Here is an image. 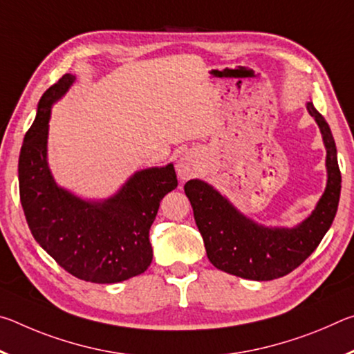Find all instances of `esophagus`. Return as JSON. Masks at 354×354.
Wrapping results in <instances>:
<instances>
[{"label":"esophagus","instance_id":"obj_1","mask_svg":"<svg viewBox=\"0 0 354 354\" xmlns=\"http://www.w3.org/2000/svg\"><path fill=\"white\" fill-rule=\"evenodd\" d=\"M176 170H178V176L183 179V181H187L192 176L196 175V171H198V167H196L195 160L190 159L189 156H184L179 160L178 165H176Z\"/></svg>","mask_w":354,"mask_h":354}]
</instances>
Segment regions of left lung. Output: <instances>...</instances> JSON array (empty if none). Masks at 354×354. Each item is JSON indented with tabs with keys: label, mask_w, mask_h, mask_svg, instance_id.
Instances as JSON below:
<instances>
[{
	"label": "left lung",
	"mask_w": 354,
	"mask_h": 354,
	"mask_svg": "<svg viewBox=\"0 0 354 354\" xmlns=\"http://www.w3.org/2000/svg\"><path fill=\"white\" fill-rule=\"evenodd\" d=\"M326 148L328 183L309 217L295 227L257 225L241 214L212 185L200 179L185 183L184 192L194 209L209 261L218 270L245 279L270 281L295 270L319 247L331 226L340 198L337 149L326 120L308 101Z\"/></svg>",
	"instance_id": "left-lung-1"
}]
</instances>
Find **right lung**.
<instances>
[{
  "label": "right lung",
  "mask_w": 354,
  "mask_h": 354,
  "mask_svg": "<svg viewBox=\"0 0 354 354\" xmlns=\"http://www.w3.org/2000/svg\"><path fill=\"white\" fill-rule=\"evenodd\" d=\"M73 81V75H64L39 101L20 151V201L34 239L64 270L91 283H120L153 261L149 227L160 200L176 189L175 167L136 171L103 201H86L59 187L46 162L48 123L51 106Z\"/></svg>",
  "instance_id": "obj_1"
}]
</instances>
